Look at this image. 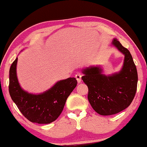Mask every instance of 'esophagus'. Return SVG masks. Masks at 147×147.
I'll list each match as a JSON object with an SVG mask.
<instances>
[{
    "instance_id": "34e87169",
    "label": "esophagus",
    "mask_w": 147,
    "mask_h": 147,
    "mask_svg": "<svg viewBox=\"0 0 147 147\" xmlns=\"http://www.w3.org/2000/svg\"><path fill=\"white\" fill-rule=\"evenodd\" d=\"M75 78L77 80V81H78V82L80 83L82 80V75L80 73L76 74L75 75Z\"/></svg>"
}]
</instances>
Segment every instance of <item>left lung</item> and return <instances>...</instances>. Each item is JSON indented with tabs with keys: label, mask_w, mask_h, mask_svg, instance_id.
<instances>
[{
	"label": "left lung",
	"mask_w": 147,
	"mask_h": 147,
	"mask_svg": "<svg viewBox=\"0 0 147 147\" xmlns=\"http://www.w3.org/2000/svg\"><path fill=\"white\" fill-rule=\"evenodd\" d=\"M113 45L124 54L123 67L118 73L106 76L98 67L84 69L82 79L88 87V100L101 115L118 113L130 105L136 95L138 76L130 51L114 39Z\"/></svg>",
	"instance_id": "obj_1"
}]
</instances>
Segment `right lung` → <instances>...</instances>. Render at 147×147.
<instances>
[{
  "label": "right lung",
  "mask_w": 147,
  "mask_h": 147,
  "mask_svg": "<svg viewBox=\"0 0 147 147\" xmlns=\"http://www.w3.org/2000/svg\"><path fill=\"white\" fill-rule=\"evenodd\" d=\"M17 58L9 69V93L21 113L32 123L49 124L56 120L63 111L67 98L76 88L75 78L57 82L49 90L39 94L27 93L22 89L16 74Z\"/></svg>",
  "instance_id": "add662e5"
}]
</instances>
